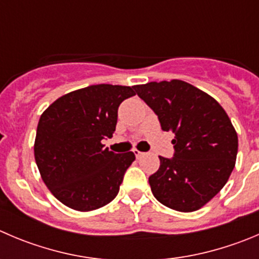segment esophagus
Returning a JSON list of instances; mask_svg holds the SVG:
<instances>
[{"instance_id":"esophagus-1","label":"esophagus","mask_w":259,"mask_h":259,"mask_svg":"<svg viewBox=\"0 0 259 259\" xmlns=\"http://www.w3.org/2000/svg\"><path fill=\"white\" fill-rule=\"evenodd\" d=\"M134 154L136 155L137 159H140V157H141V156H144V152L139 151V150H134Z\"/></svg>"}]
</instances>
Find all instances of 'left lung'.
<instances>
[{
  "mask_svg": "<svg viewBox=\"0 0 259 259\" xmlns=\"http://www.w3.org/2000/svg\"><path fill=\"white\" fill-rule=\"evenodd\" d=\"M134 88L156 113L162 131L176 136L174 157L159 156V170L149 178L152 194L171 210H199L223 189L235 166L238 135L230 118L211 95L186 81Z\"/></svg>",
  "mask_w": 259,
  "mask_h": 259,
  "instance_id": "1",
  "label": "left lung"
}]
</instances>
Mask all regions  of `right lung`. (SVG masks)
I'll list each match as a JSON object with an SVG mask.
<instances>
[{"label": "right lung", "mask_w": 259, "mask_h": 259, "mask_svg": "<svg viewBox=\"0 0 259 259\" xmlns=\"http://www.w3.org/2000/svg\"><path fill=\"white\" fill-rule=\"evenodd\" d=\"M134 86L91 85L52 103L39 118L34 156L44 184L60 202L88 212L115 198L132 151L115 154L102 140L115 131L118 107Z\"/></svg>", "instance_id": "right-lung-1"}]
</instances>
